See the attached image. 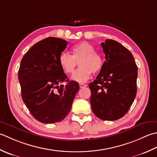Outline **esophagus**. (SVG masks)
I'll return each mask as SVG.
<instances>
[{
  "label": "esophagus",
  "instance_id": "1",
  "mask_svg": "<svg viewBox=\"0 0 157 157\" xmlns=\"http://www.w3.org/2000/svg\"><path fill=\"white\" fill-rule=\"evenodd\" d=\"M79 86H80V88H83V87H87V85L84 84V83H79Z\"/></svg>",
  "mask_w": 157,
  "mask_h": 157
}]
</instances>
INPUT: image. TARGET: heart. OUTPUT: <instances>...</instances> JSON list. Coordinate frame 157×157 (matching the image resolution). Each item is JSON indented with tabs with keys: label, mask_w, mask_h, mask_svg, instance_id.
<instances>
[{
	"label": "heart",
	"mask_w": 157,
	"mask_h": 157,
	"mask_svg": "<svg viewBox=\"0 0 157 157\" xmlns=\"http://www.w3.org/2000/svg\"><path fill=\"white\" fill-rule=\"evenodd\" d=\"M95 47L88 42L76 44L71 49L72 55L63 52L59 56V64L67 74L74 71L79 61L80 68L73 73L71 78L75 81L85 82L94 73H98L103 67V59L100 54L95 52Z\"/></svg>",
	"instance_id": "1"
}]
</instances>
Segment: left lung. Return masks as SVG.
I'll return each mask as SVG.
<instances>
[{"label":"left lung","instance_id":"obj_1","mask_svg":"<svg viewBox=\"0 0 157 157\" xmlns=\"http://www.w3.org/2000/svg\"><path fill=\"white\" fill-rule=\"evenodd\" d=\"M101 45L105 61L89 85L91 109L99 119L115 121L127 113L136 96L137 66L132 53L117 41L106 39Z\"/></svg>","mask_w":157,"mask_h":157}]
</instances>
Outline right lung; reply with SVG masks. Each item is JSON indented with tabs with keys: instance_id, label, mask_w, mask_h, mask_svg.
<instances>
[{
	"instance_id": "1",
	"label": "right lung",
	"mask_w": 157,
	"mask_h": 157,
	"mask_svg": "<svg viewBox=\"0 0 157 157\" xmlns=\"http://www.w3.org/2000/svg\"><path fill=\"white\" fill-rule=\"evenodd\" d=\"M68 42L48 37L34 44L21 61L18 79L21 98L31 114L43 123L64 119L72 107L79 85L69 81L59 64ZM66 82L63 86L60 83Z\"/></svg>"
}]
</instances>
